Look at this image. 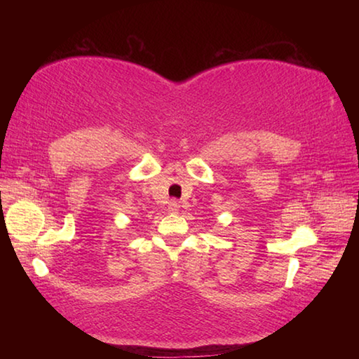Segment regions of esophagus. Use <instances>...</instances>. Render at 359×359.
Returning <instances> with one entry per match:
<instances>
[{
  "instance_id": "esophagus-1",
  "label": "esophagus",
  "mask_w": 359,
  "mask_h": 359,
  "mask_svg": "<svg viewBox=\"0 0 359 359\" xmlns=\"http://www.w3.org/2000/svg\"><path fill=\"white\" fill-rule=\"evenodd\" d=\"M179 208H180V205H179L177 201H171V203H169V210H171L172 214H175V212L179 210Z\"/></svg>"
}]
</instances>
